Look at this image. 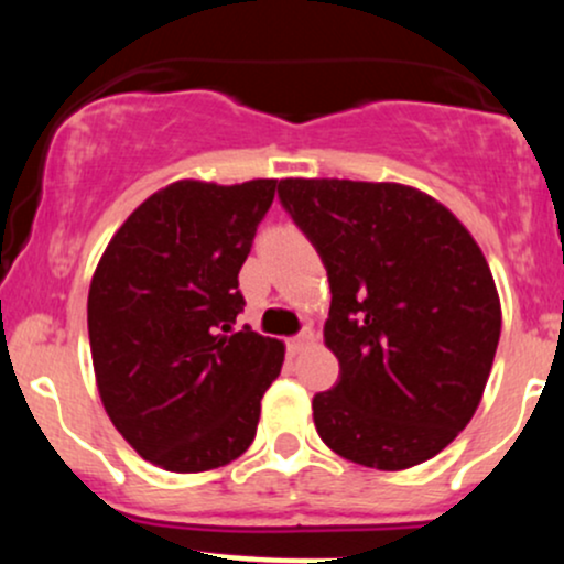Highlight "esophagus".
<instances>
[{
    "instance_id": "34e87169",
    "label": "esophagus",
    "mask_w": 564,
    "mask_h": 564,
    "mask_svg": "<svg viewBox=\"0 0 564 564\" xmlns=\"http://www.w3.org/2000/svg\"><path fill=\"white\" fill-rule=\"evenodd\" d=\"M310 341H313V328H302V332L296 334L294 339H289V349H291V355L302 352V349L307 347Z\"/></svg>"
}]
</instances>
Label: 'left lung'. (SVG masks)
I'll list each match as a JSON object with an SVG mask.
<instances>
[{
	"mask_svg": "<svg viewBox=\"0 0 564 564\" xmlns=\"http://www.w3.org/2000/svg\"><path fill=\"white\" fill-rule=\"evenodd\" d=\"M278 198L332 286L323 336L339 381L313 398L321 440L387 471L437 456L475 416L501 336L480 246L408 185L296 177Z\"/></svg>",
	"mask_w": 564,
	"mask_h": 564,
	"instance_id": "obj_1",
	"label": "left lung"
}]
</instances>
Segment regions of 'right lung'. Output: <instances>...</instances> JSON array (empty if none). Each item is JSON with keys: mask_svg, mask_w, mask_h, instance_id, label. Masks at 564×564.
I'll return each instance as SVG.
<instances>
[{"mask_svg": "<svg viewBox=\"0 0 564 564\" xmlns=\"http://www.w3.org/2000/svg\"><path fill=\"white\" fill-rule=\"evenodd\" d=\"M278 180H180L142 200L97 264L87 328L116 430L166 471H206L249 448L283 345L243 326L238 273Z\"/></svg>", "mask_w": 564, "mask_h": 564, "instance_id": "right-lung-1", "label": "right lung"}]
</instances>
